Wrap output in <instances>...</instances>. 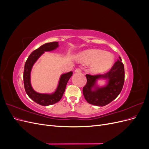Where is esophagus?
<instances>
[{"instance_id": "34e87169", "label": "esophagus", "mask_w": 149, "mask_h": 149, "mask_svg": "<svg viewBox=\"0 0 149 149\" xmlns=\"http://www.w3.org/2000/svg\"><path fill=\"white\" fill-rule=\"evenodd\" d=\"M75 73H81V69H79V68H77V69H76L75 70Z\"/></svg>"}]
</instances>
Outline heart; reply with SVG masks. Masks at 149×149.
<instances>
[{"instance_id": "1", "label": "heart", "mask_w": 149, "mask_h": 149, "mask_svg": "<svg viewBox=\"0 0 149 149\" xmlns=\"http://www.w3.org/2000/svg\"><path fill=\"white\" fill-rule=\"evenodd\" d=\"M79 61L84 64L91 63V71L94 73H100L110 68L113 63L114 57L109 52L91 49L80 54Z\"/></svg>"}]
</instances>
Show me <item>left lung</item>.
<instances>
[{
	"mask_svg": "<svg viewBox=\"0 0 149 149\" xmlns=\"http://www.w3.org/2000/svg\"><path fill=\"white\" fill-rule=\"evenodd\" d=\"M124 67L119 56L109 71L104 74H86L87 83L83 87L85 100L91 104L104 106L109 104L118 96L124 83ZM99 79H104L107 84L102 87L97 85Z\"/></svg>",
	"mask_w": 149,
	"mask_h": 149,
	"instance_id": "left-lung-1",
	"label": "left lung"
}]
</instances>
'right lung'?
<instances>
[{
  "label": "right lung",
  "instance_id": "obj_1",
  "mask_svg": "<svg viewBox=\"0 0 149 149\" xmlns=\"http://www.w3.org/2000/svg\"><path fill=\"white\" fill-rule=\"evenodd\" d=\"M58 47H59V45L57 42L44 44L31 53L25 62L24 71V84L25 91L31 100L40 105L45 106L52 105L59 101L63 95L68 81L73 74L72 71L62 74L55 92L50 94L37 93L31 86L30 81L31 71L35 62L38 60L42 55H43L45 52L55 50Z\"/></svg>",
  "mask_w": 149,
  "mask_h": 149
}]
</instances>
